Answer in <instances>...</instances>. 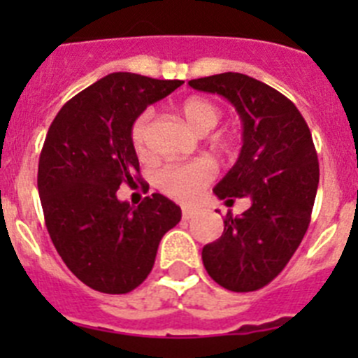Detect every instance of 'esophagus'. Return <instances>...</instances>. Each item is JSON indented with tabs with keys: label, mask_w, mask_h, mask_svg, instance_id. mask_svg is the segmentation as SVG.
Returning <instances> with one entry per match:
<instances>
[{
	"label": "esophagus",
	"mask_w": 358,
	"mask_h": 358,
	"mask_svg": "<svg viewBox=\"0 0 358 358\" xmlns=\"http://www.w3.org/2000/svg\"><path fill=\"white\" fill-rule=\"evenodd\" d=\"M194 215H195L194 208H188V206L182 208V220H189V218L194 217Z\"/></svg>",
	"instance_id": "obj_1"
}]
</instances>
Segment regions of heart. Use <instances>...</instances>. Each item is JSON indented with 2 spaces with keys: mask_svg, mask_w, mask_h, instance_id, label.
I'll use <instances>...</instances> for the list:
<instances>
[{
  "mask_svg": "<svg viewBox=\"0 0 358 358\" xmlns=\"http://www.w3.org/2000/svg\"><path fill=\"white\" fill-rule=\"evenodd\" d=\"M186 122L199 132L208 134L220 122V109L217 103L206 98H188L181 107ZM152 110H143L134 120L131 127L132 147L143 156L147 152L148 134H150ZM213 164L210 161H194V163L166 164L156 176V182L164 194L176 199H192L213 179Z\"/></svg>",
  "mask_w": 358,
  "mask_h": 358,
  "instance_id": "1",
  "label": "heart"
}]
</instances>
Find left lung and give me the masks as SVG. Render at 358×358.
Masks as SVG:
<instances>
[{
    "instance_id": "left-lung-1",
    "label": "left lung",
    "mask_w": 358,
    "mask_h": 358,
    "mask_svg": "<svg viewBox=\"0 0 358 358\" xmlns=\"http://www.w3.org/2000/svg\"><path fill=\"white\" fill-rule=\"evenodd\" d=\"M188 84L229 100L242 120L240 156L213 192L227 206L243 197L251 206L238 217L227 211L222 236L204 245L202 264L224 289L252 292L285 268L308 229L317 152L301 113L271 85L231 71Z\"/></svg>"
}]
</instances>
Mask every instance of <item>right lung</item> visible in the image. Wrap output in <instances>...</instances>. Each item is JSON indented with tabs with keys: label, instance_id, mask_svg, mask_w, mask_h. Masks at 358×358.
<instances>
[{
	"label": "right lung",
	"instance_id": "1",
	"mask_svg": "<svg viewBox=\"0 0 358 358\" xmlns=\"http://www.w3.org/2000/svg\"><path fill=\"white\" fill-rule=\"evenodd\" d=\"M182 84L110 73L66 102L50 125L37 172L44 222L69 271L98 292L141 285L163 235L181 220V208L164 195L131 206L118 188L141 181L134 120Z\"/></svg>",
	"mask_w": 358,
	"mask_h": 358
}]
</instances>
